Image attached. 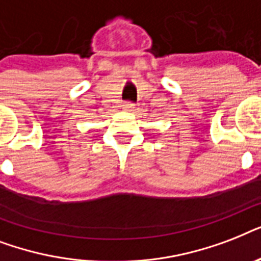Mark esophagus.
Segmentation results:
<instances>
[{
  "mask_svg": "<svg viewBox=\"0 0 261 261\" xmlns=\"http://www.w3.org/2000/svg\"><path fill=\"white\" fill-rule=\"evenodd\" d=\"M122 107L123 110L127 111V112H135V110H137V107H135V104H133V102H124Z\"/></svg>",
  "mask_w": 261,
  "mask_h": 261,
  "instance_id": "34e87169",
  "label": "esophagus"
}]
</instances>
